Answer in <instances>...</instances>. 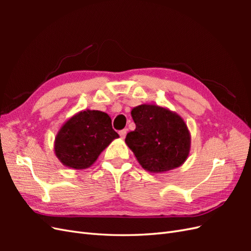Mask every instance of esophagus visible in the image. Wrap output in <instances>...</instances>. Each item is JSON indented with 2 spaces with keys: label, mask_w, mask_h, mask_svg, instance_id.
<instances>
[{
  "label": "esophagus",
  "mask_w": 251,
  "mask_h": 251,
  "mask_svg": "<svg viewBox=\"0 0 251 251\" xmlns=\"http://www.w3.org/2000/svg\"><path fill=\"white\" fill-rule=\"evenodd\" d=\"M126 128H124V130H121V131H119V135H120V137L123 138V139H125L126 138Z\"/></svg>",
  "instance_id": "obj_1"
}]
</instances>
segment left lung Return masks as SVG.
<instances>
[{"mask_svg": "<svg viewBox=\"0 0 251 251\" xmlns=\"http://www.w3.org/2000/svg\"><path fill=\"white\" fill-rule=\"evenodd\" d=\"M135 131L126 143L143 170L160 174L183 164L191 151V133L176 112L157 104L143 103L132 109Z\"/></svg>", "mask_w": 251, "mask_h": 251, "instance_id": "obj_1", "label": "left lung"}]
</instances>
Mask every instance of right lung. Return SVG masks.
Segmentation results:
<instances>
[{"instance_id": "1", "label": "right lung", "mask_w": 251, "mask_h": 251, "mask_svg": "<svg viewBox=\"0 0 251 251\" xmlns=\"http://www.w3.org/2000/svg\"><path fill=\"white\" fill-rule=\"evenodd\" d=\"M118 137L107 113L86 109L74 114L60 126L53 151L67 168L85 170L93 165L101 151Z\"/></svg>"}]
</instances>
